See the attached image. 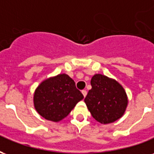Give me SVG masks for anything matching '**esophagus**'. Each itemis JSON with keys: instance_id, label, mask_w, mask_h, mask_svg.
Wrapping results in <instances>:
<instances>
[{"instance_id": "obj_1", "label": "esophagus", "mask_w": 154, "mask_h": 154, "mask_svg": "<svg viewBox=\"0 0 154 154\" xmlns=\"http://www.w3.org/2000/svg\"><path fill=\"white\" fill-rule=\"evenodd\" d=\"M82 95H83L84 97H86L87 92V91H86V90H82Z\"/></svg>"}]
</instances>
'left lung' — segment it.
Segmentation results:
<instances>
[{"instance_id": "8db88e82", "label": "left lung", "mask_w": 154, "mask_h": 154, "mask_svg": "<svg viewBox=\"0 0 154 154\" xmlns=\"http://www.w3.org/2000/svg\"><path fill=\"white\" fill-rule=\"evenodd\" d=\"M91 85V89L84 101L92 117L101 124L119 119L128 105L127 95L122 86L101 74L94 75Z\"/></svg>"}]
</instances>
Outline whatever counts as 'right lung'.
Masks as SVG:
<instances>
[{"label":"right lung","instance_id":"right-lung-1","mask_svg":"<svg viewBox=\"0 0 154 154\" xmlns=\"http://www.w3.org/2000/svg\"><path fill=\"white\" fill-rule=\"evenodd\" d=\"M83 95L67 74H59L44 81L34 95L35 110L44 119L54 122L68 116Z\"/></svg>","mask_w":154,"mask_h":154}]
</instances>
